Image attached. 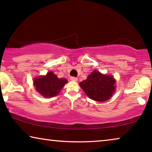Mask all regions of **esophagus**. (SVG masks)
I'll return each mask as SVG.
<instances>
[{
	"label": "esophagus",
	"instance_id": "esophagus-1",
	"mask_svg": "<svg viewBox=\"0 0 152 152\" xmlns=\"http://www.w3.org/2000/svg\"><path fill=\"white\" fill-rule=\"evenodd\" d=\"M70 80L72 81H74V82H77V78L75 77H70Z\"/></svg>",
	"mask_w": 152,
	"mask_h": 152
}]
</instances>
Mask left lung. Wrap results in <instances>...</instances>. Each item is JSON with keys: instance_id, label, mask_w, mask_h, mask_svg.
Segmentation results:
<instances>
[{"instance_id": "8db88e82", "label": "left lung", "mask_w": 152, "mask_h": 152, "mask_svg": "<svg viewBox=\"0 0 152 152\" xmlns=\"http://www.w3.org/2000/svg\"><path fill=\"white\" fill-rule=\"evenodd\" d=\"M115 80L112 76L93 71L86 80L80 82V86L91 99L104 102L111 98L115 91Z\"/></svg>"}]
</instances>
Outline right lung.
I'll use <instances>...</instances> for the list:
<instances>
[{"label":"right lung","mask_w":152,"mask_h":152,"mask_svg":"<svg viewBox=\"0 0 152 152\" xmlns=\"http://www.w3.org/2000/svg\"><path fill=\"white\" fill-rule=\"evenodd\" d=\"M66 83H67L66 79H59L53 72H48L45 76L39 77L34 80L36 90L45 97H52L57 95Z\"/></svg>","instance_id":"obj_1"}]
</instances>
